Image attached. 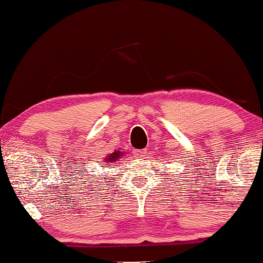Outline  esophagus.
<instances>
[{"label":"esophagus","mask_w":263,"mask_h":263,"mask_svg":"<svg viewBox=\"0 0 263 263\" xmlns=\"http://www.w3.org/2000/svg\"><path fill=\"white\" fill-rule=\"evenodd\" d=\"M145 153H147V149H136L134 154L136 157H139V159H143L145 156Z\"/></svg>","instance_id":"1"}]
</instances>
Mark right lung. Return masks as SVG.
Here are the masks:
<instances>
[{
    "label": "right lung",
    "mask_w": 263,
    "mask_h": 263,
    "mask_svg": "<svg viewBox=\"0 0 263 263\" xmlns=\"http://www.w3.org/2000/svg\"><path fill=\"white\" fill-rule=\"evenodd\" d=\"M124 155L122 152L120 151H115L114 153H111L110 155L107 156L106 159H104V161H106L107 164H110V163H115V161H118L121 156Z\"/></svg>",
    "instance_id": "obj_1"
}]
</instances>
